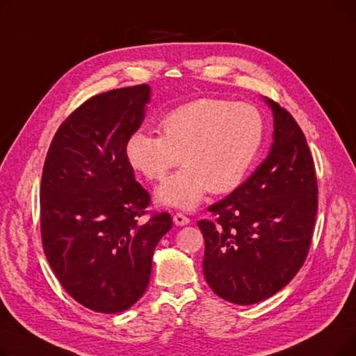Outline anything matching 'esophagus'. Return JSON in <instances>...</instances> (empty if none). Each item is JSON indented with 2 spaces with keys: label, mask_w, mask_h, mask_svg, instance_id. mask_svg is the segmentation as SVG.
<instances>
[{
  "label": "esophagus",
  "mask_w": 356,
  "mask_h": 356,
  "mask_svg": "<svg viewBox=\"0 0 356 356\" xmlns=\"http://www.w3.org/2000/svg\"><path fill=\"white\" fill-rule=\"evenodd\" d=\"M173 220H175V223L177 227H183V225H188V223L191 222V219L186 216V215H183V213H180V212H177L175 216H173Z\"/></svg>",
  "instance_id": "1"
}]
</instances>
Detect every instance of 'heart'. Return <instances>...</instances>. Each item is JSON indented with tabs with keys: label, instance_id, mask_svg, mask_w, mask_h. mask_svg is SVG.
<instances>
[{
	"label": "heart",
	"instance_id": "obj_1",
	"mask_svg": "<svg viewBox=\"0 0 356 356\" xmlns=\"http://www.w3.org/2000/svg\"><path fill=\"white\" fill-rule=\"evenodd\" d=\"M161 136L137 131L125 145L129 165L149 181H161L173 167L184 165L157 191L163 204L192 209L209 191L222 195L244 181L264 141L261 112L247 102L199 98L165 114Z\"/></svg>",
	"mask_w": 356,
	"mask_h": 356
}]
</instances>
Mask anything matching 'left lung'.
<instances>
[{
	"label": "left lung",
	"mask_w": 356,
	"mask_h": 356,
	"mask_svg": "<svg viewBox=\"0 0 356 356\" xmlns=\"http://www.w3.org/2000/svg\"><path fill=\"white\" fill-rule=\"evenodd\" d=\"M274 143L255 172L209 207L203 274L223 300L248 306L287 286L305 264L317 215V179L302 128L287 109L266 99Z\"/></svg>",
	"instance_id": "1"
}]
</instances>
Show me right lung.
<instances>
[{"mask_svg": "<svg viewBox=\"0 0 356 356\" xmlns=\"http://www.w3.org/2000/svg\"><path fill=\"white\" fill-rule=\"evenodd\" d=\"M149 86L112 89L85 101L49 147L40 186V231L62 287L99 313L129 309L145 293L170 213H148L149 195L125 156L144 120Z\"/></svg>", "mask_w": 356, "mask_h": 356, "instance_id": "obj_1", "label": "right lung"}]
</instances>
